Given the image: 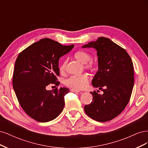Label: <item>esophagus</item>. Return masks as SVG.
<instances>
[{
  "label": "esophagus",
  "instance_id": "esophagus-1",
  "mask_svg": "<svg viewBox=\"0 0 148 148\" xmlns=\"http://www.w3.org/2000/svg\"><path fill=\"white\" fill-rule=\"evenodd\" d=\"M71 92H79L80 91L79 90H77V89H71L70 90Z\"/></svg>",
  "mask_w": 148,
  "mask_h": 148
}]
</instances>
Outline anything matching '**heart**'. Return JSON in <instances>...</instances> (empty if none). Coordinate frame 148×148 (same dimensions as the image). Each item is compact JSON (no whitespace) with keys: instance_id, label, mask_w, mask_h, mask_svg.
Wrapping results in <instances>:
<instances>
[{"instance_id":"obj_1","label":"heart","mask_w":148,"mask_h":148,"mask_svg":"<svg viewBox=\"0 0 148 148\" xmlns=\"http://www.w3.org/2000/svg\"><path fill=\"white\" fill-rule=\"evenodd\" d=\"M75 59H77L82 64H84L85 69L93 71L96 67V63L91 59V55L89 52L85 51H79L76 52L74 55ZM68 60L66 59L60 66V71L62 73L65 72ZM89 82V77L86 74H82L78 75H71L65 80V84L68 87L77 90L83 89L87 86Z\"/></svg>"}]
</instances>
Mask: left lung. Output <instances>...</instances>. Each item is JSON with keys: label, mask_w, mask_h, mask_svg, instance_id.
<instances>
[{"label": "left lung", "mask_w": 148, "mask_h": 148, "mask_svg": "<svg viewBox=\"0 0 148 148\" xmlns=\"http://www.w3.org/2000/svg\"><path fill=\"white\" fill-rule=\"evenodd\" d=\"M87 47L95 49L98 57V70L92 84L104 93L91 92L92 101L84 109L90 118L104 122L118 116L130 99L134 85L133 62L127 52L109 38L100 37L82 46Z\"/></svg>", "instance_id": "8db88e82"}]
</instances>
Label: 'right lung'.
<instances>
[{"instance_id":"add662e5","label":"right lung","mask_w":148,"mask_h":148,"mask_svg":"<svg viewBox=\"0 0 148 148\" xmlns=\"http://www.w3.org/2000/svg\"><path fill=\"white\" fill-rule=\"evenodd\" d=\"M74 45L63 46L44 38L19 53L15 64L13 87L22 109L29 117L40 122L55 119L63 110L66 88L47 90L50 83L59 86V59Z\"/></svg>"}]
</instances>
